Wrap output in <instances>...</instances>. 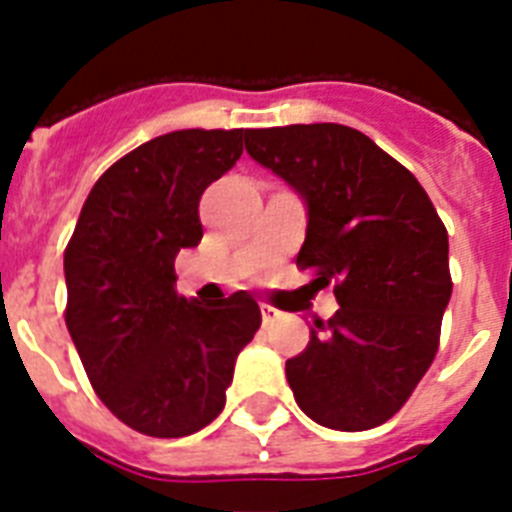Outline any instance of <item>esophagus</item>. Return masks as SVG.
I'll return each instance as SVG.
<instances>
[{
  "label": "esophagus",
  "instance_id": "1",
  "mask_svg": "<svg viewBox=\"0 0 512 512\" xmlns=\"http://www.w3.org/2000/svg\"><path fill=\"white\" fill-rule=\"evenodd\" d=\"M260 313H263V321L265 324H271V321H276L279 319V311H276V308H271V305H260Z\"/></svg>",
  "mask_w": 512,
  "mask_h": 512
}]
</instances>
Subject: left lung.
I'll use <instances>...</instances> for the list:
<instances>
[{
  "instance_id": "8db88e82",
  "label": "left lung",
  "mask_w": 512,
  "mask_h": 512,
  "mask_svg": "<svg viewBox=\"0 0 512 512\" xmlns=\"http://www.w3.org/2000/svg\"><path fill=\"white\" fill-rule=\"evenodd\" d=\"M244 146L308 201L297 268L340 305L287 361L295 401L324 428H377L438 353L452 297L444 223L417 177L353 127L247 130Z\"/></svg>"
}]
</instances>
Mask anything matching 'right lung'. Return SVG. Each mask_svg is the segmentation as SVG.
Instances as JSON below:
<instances>
[{"mask_svg":"<svg viewBox=\"0 0 512 512\" xmlns=\"http://www.w3.org/2000/svg\"><path fill=\"white\" fill-rule=\"evenodd\" d=\"M247 130H177L92 185L63 255L66 327L92 390L154 438L191 436L225 406L239 350L260 329L255 297L215 303L175 289V257L201 241L199 199L239 162Z\"/></svg>","mask_w":512,"mask_h":512,"instance_id":"add662e5","label":"right lung"}]
</instances>
